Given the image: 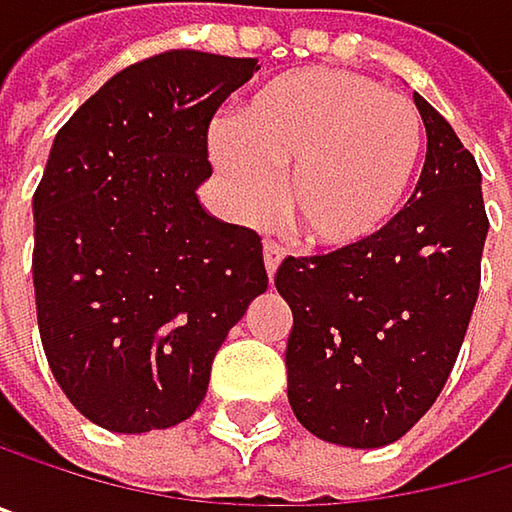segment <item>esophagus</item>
Listing matches in <instances>:
<instances>
[{
  "instance_id": "obj_1",
  "label": "esophagus",
  "mask_w": 512,
  "mask_h": 512,
  "mask_svg": "<svg viewBox=\"0 0 512 512\" xmlns=\"http://www.w3.org/2000/svg\"><path fill=\"white\" fill-rule=\"evenodd\" d=\"M282 258H285V248H282L276 239H264V264H267V273H270V279L276 276V270H279Z\"/></svg>"
}]
</instances>
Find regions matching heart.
Here are the masks:
<instances>
[{
    "mask_svg": "<svg viewBox=\"0 0 512 512\" xmlns=\"http://www.w3.org/2000/svg\"><path fill=\"white\" fill-rule=\"evenodd\" d=\"M212 158L245 215L270 209V176H279L291 230L312 248L342 251L402 209L423 161V122L408 98L366 77L288 71L239 104L233 128H215Z\"/></svg>",
    "mask_w": 512,
    "mask_h": 512,
    "instance_id": "heart-1",
    "label": "heart"
}]
</instances>
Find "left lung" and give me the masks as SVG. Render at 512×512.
<instances>
[{
	"label": "left lung",
	"mask_w": 512,
	"mask_h": 512,
	"mask_svg": "<svg viewBox=\"0 0 512 512\" xmlns=\"http://www.w3.org/2000/svg\"><path fill=\"white\" fill-rule=\"evenodd\" d=\"M414 104L426 164L405 209L363 245L276 273L294 312L288 402L312 435L357 450L399 441L435 405L480 294V167L423 95Z\"/></svg>",
	"instance_id": "left-lung-1"
}]
</instances>
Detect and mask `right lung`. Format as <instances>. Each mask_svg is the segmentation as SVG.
Instances as JSON below:
<instances>
[{
    "label": "right lung",
    "instance_id": "right-lung-1",
    "mask_svg": "<svg viewBox=\"0 0 512 512\" xmlns=\"http://www.w3.org/2000/svg\"><path fill=\"white\" fill-rule=\"evenodd\" d=\"M258 59L167 50L122 68L59 128L32 197L38 333L68 402L122 435L170 429L270 285L261 236L197 200L206 131Z\"/></svg>",
    "mask_w": 512,
    "mask_h": 512
}]
</instances>
